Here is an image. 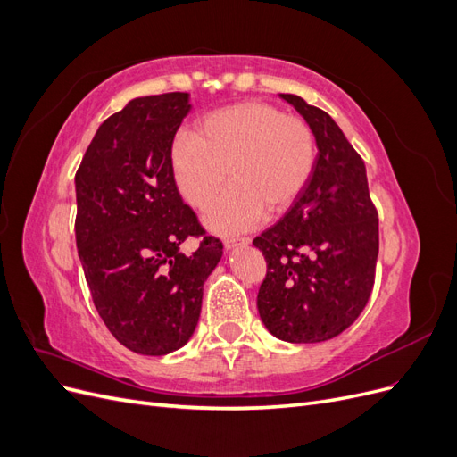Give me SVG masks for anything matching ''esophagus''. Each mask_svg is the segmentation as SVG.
I'll return each instance as SVG.
<instances>
[{"mask_svg": "<svg viewBox=\"0 0 457 457\" xmlns=\"http://www.w3.org/2000/svg\"><path fill=\"white\" fill-rule=\"evenodd\" d=\"M250 242V238H225V247L227 250H238V247H244Z\"/></svg>", "mask_w": 457, "mask_h": 457, "instance_id": "obj_1", "label": "esophagus"}]
</instances>
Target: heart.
<instances>
[{"label": "heart", "mask_w": 457, "mask_h": 457, "mask_svg": "<svg viewBox=\"0 0 457 457\" xmlns=\"http://www.w3.org/2000/svg\"><path fill=\"white\" fill-rule=\"evenodd\" d=\"M316 162L309 123L269 103L245 101L207 114L195 135L179 133L170 146L173 181L181 196L205 210L228 181L232 187L205 225L215 232L245 230L280 215L305 190Z\"/></svg>", "instance_id": "1"}]
</instances>
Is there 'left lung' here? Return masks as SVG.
Wrapping results in <instances>:
<instances>
[{
  "mask_svg": "<svg viewBox=\"0 0 457 457\" xmlns=\"http://www.w3.org/2000/svg\"><path fill=\"white\" fill-rule=\"evenodd\" d=\"M305 118L316 162L305 190L274 227L253 240L267 259L257 309L287 343H320L347 329L370 299L379 220L366 165L337 123L297 95L280 93Z\"/></svg>",
  "mask_w": 457,
  "mask_h": 457,
  "instance_id": "8db88e82",
  "label": "left lung"
}]
</instances>
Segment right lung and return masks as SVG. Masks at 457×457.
Instances as JSON below:
<instances>
[{
	"label": "right lung",
	"instance_id": "1",
	"mask_svg": "<svg viewBox=\"0 0 457 457\" xmlns=\"http://www.w3.org/2000/svg\"><path fill=\"white\" fill-rule=\"evenodd\" d=\"M188 93L137 96L96 129L76 173V245L103 322L123 347L162 356L195 334L223 244L202 237L173 181L170 146Z\"/></svg>",
	"mask_w": 457,
	"mask_h": 457
}]
</instances>
